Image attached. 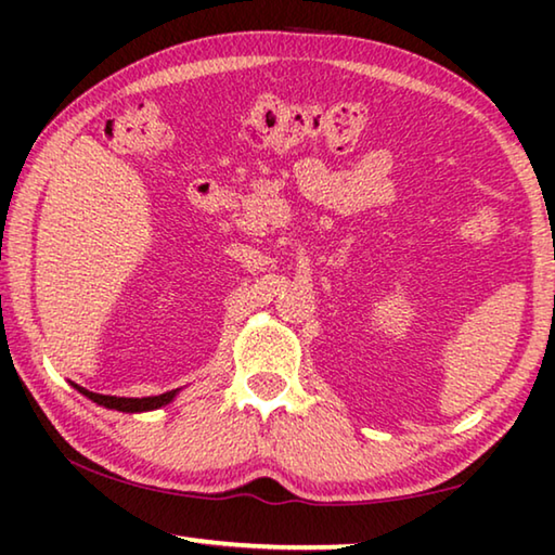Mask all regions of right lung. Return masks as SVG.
Instances as JSON below:
<instances>
[{
  "label": "right lung",
  "mask_w": 555,
  "mask_h": 555,
  "mask_svg": "<svg viewBox=\"0 0 555 555\" xmlns=\"http://www.w3.org/2000/svg\"><path fill=\"white\" fill-rule=\"evenodd\" d=\"M75 389L80 393H86L88 399H92L100 406H107V409H115V411H127V413H137V411H152L164 406V403L171 401L176 397V391H166V393H158V397H144V399H127V397H105V393H92L88 389L78 387V384H73Z\"/></svg>",
  "instance_id": "add662e5"
}]
</instances>
